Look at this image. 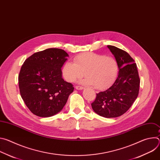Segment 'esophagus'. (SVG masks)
Returning <instances> with one entry per match:
<instances>
[{
	"label": "esophagus",
	"mask_w": 160,
	"mask_h": 160,
	"mask_svg": "<svg viewBox=\"0 0 160 160\" xmlns=\"http://www.w3.org/2000/svg\"><path fill=\"white\" fill-rule=\"evenodd\" d=\"M75 88L76 89H77V90H83V87H82V86H78V85H77L76 87H75Z\"/></svg>",
	"instance_id": "1"
}]
</instances>
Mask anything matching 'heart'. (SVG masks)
Here are the masks:
<instances>
[{
    "mask_svg": "<svg viewBox=\"0 0 160 160\" xmlns=\"http://www.w3.org/2000/svg\"><path fill=\"white\" fill-rule=\"evenodd\" d=\"M74 61H67L62 67L63 77L68 82H75L85 73L87 77L81 81L82 83L103 89L111 85L118 75V62L111 56L85 52L76 56Z\"/></svg>",
    "mask_w": 160,
    "mask_h": 160,
    "instance_id": "b5f03b06",
    "label": "heart"
}]
</instances>
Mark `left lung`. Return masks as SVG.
Instances as JSON below:
<instances>
[{
  "label": "left lung",
  "mask_w": 160,
  "mask_h": 160,
  "mask_svg": "<svg viewBox=\"0 0 160 160\" xmlns=\"http://www.w3.org/2000/svg\"><path fill=\"white\" fill-rule=\"evenodd\" d=\"M108 48L118 62V75L107 90L96 94L91 105L98 115L116 118L127 112L138 98L140 78L136 63L127 52L112 45Z\"/></svg>",
  "instance_id": "left-lung-1"
}]
</instances>
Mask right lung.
Returning <instances> with one entry per match:
<instances>
[{
  "mask_svg": "<svg viewBox=\"0 0 160 160\" xmlns=\"http://www.w3.org/2000/svg\"><path fill=\"white\" fill-rule=\"evenodd\" d=\"M68 54L51 48L34 53L21 68L18 76L20 94L34 115L50 117L60 112L74 87L62 78L61 68Z\"/></svg>",
  "mask_w": 160,
  "mask_h": 160,
  "instance_id": "1",
  "label": "right lung"
}]
</instances>
